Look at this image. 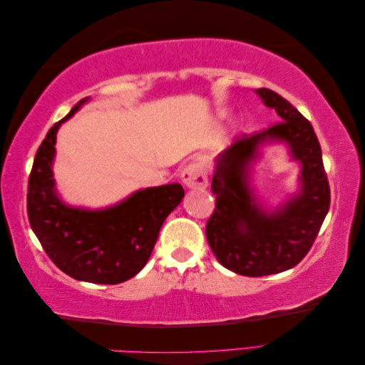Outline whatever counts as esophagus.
Segmentation results:
<instances>
[{"label":"esophagus","mask_w":365,"mask_h":365,"mask_svg":"<svg viewBox=\"0 0 365 365\" xmlns=\"http://www.w3.org/2000/svg\"><path fill=\"white\" fill-rule=\"evenodd\" d=\"M182 180L191 190H204L208 185V170L204 161H191L183 169Z\"/></svg>","instance_id":"34e87169"}]
</instances>
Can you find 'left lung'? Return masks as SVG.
I'll return each instance as SVG.
<instances>
[{
    "instance_id": "1",
    "label": "left lung",
    "mask_w": 365,
    "mask_h": 365,
    "mask_svg": "<svg viewBox=\"0 0 365 365\" xmlns=\"http://www.w3.org/2000/svg\"><path fill=\"white\" fill-rule=\"evenodd\" d=\"M281 122L243 135L224 150L212 178L216 208L205 234L222 267L243 276H268L290 269L306 257L329 210L331 191L322 147L304 115L274 91H255ZM281 140L303 165L302 191L273 214L255 202L247 187V169L263 142Z\"/></svg>"
}]
</instances>
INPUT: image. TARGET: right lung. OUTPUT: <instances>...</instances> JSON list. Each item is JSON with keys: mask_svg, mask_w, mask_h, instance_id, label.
<instances>
[{"mask_svg": "<svg viewBox=\"0 0 365 365\" xmlns=\"http://www.w3.org/2000/svg\"><path fill=\"white\" fill-rule=\"evenodd\" d=\"M80 100L48 130L28 180V218L46 255L76 281L120 284L149 260L168 215L182 202V185L139 190L105 210H83L61 202L54 191L51 163L61 123L86 102Z\"/></svg>", "mask_w": 365, "mask_h": 365, "instance_id": "right-lung-1", "label": "right lung"}]
</instances>
